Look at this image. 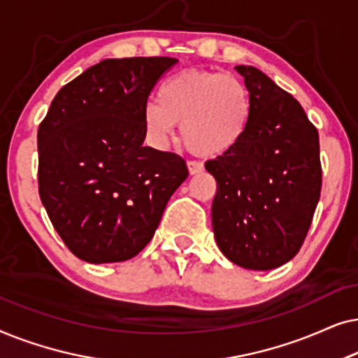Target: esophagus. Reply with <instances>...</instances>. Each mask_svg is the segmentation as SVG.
<instances>
[{"label": "esophagus", "mask_w": 358, "mask_h": 358, "mask_svg": "<svg viewBox=\"0 0 358 358\" xmlns=\"http://www.w3.org/2000/svg\"><path fill=\"white\" fill-rule=\"evenodd\" d=\"M187 169L190 176H195L203 171V164L199 163V161H187Z\"/></svg>", "instance_id": "1"}]
</instances>
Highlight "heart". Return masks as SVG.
<instances>
[{"label": "heart", "mask_w": 358, "mask_h": 358, "mask_svg": "<svg viewBox=\"0 0 358 358\" xmlns=\"http://www.w3.org/2000/svg\"><path fill=\"white\" fill-rule=\"evenodd\" d=\"M252 117V96L233 73L189 68L161 83L156 102L143 107V129L164 146L180 124V141L190 153L218 158L244 138Z\"/></svg>", "instance_id": "b5f03b06"}]
</instances>
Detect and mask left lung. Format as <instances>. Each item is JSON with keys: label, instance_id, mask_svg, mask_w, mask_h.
<instances>
[{"label": "left lung", "instance_id": "obj_1", "mask_svg": "<svg viewBox=\"0 0 358 358\" xmlns=\"http://www.w3.org/2000/svg\"><path fill=\"white\" fill-rule=\"evenodd\" d=\"M252 96L244 138L205 163L217 180L213 234L224 257L271 271L295 257L321 194L320 135L295 97L266 73L238 65Z\"/></svg>", "mask_w": 358, "mask_h": 358}]
</instances>
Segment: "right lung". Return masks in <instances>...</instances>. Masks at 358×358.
<instances>
[{
    "label": "right lung",
    "mask_w": 358,
    "mask_h": 358,
    "mask_svg": "<svg viewBox=\"0 0 358 358\" xmlns=\"http://www.w3.org/2000/svg\"><path fill=\"white\" fill-rule=\"evenodd\" d=\"M176 63L171 57L102 60L58 91L38 127V194L81 261L135 257L187 179L180 156L143 145V107Z\"/></svg>",
    "instance_id": "right-lung-1"
}]
</instances>
